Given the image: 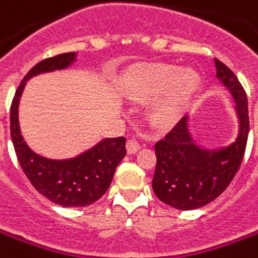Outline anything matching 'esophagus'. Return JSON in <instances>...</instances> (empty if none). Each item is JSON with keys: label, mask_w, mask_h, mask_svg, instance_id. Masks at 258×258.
<instances>
[{"label": "esophagus", "mask_w": 258, "mask_h": 258, "mask_svg": "<svg viewBox=\"0 0 258 258\" xmlns=\"http://www.w3.org/2000/svg\"><path fill=\"white\" fill-rule=\"evenodd\" d=\"M140 148H141V145H140V143L137 141L136 138H130L128 141H127V151H128V154H136V152H138Z\"/></svg>", "instance_id": "34e87169"}]
</instances>
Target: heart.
I'll return each instance as SVG.
<instances>
[{"instance_id": "1", "label": "heart", "mask_w": 258, "mask_h": 258, "mask_svg": "<svg viewBox=\"0 0 258 258\" xmlns=\"http://www.w3.org/2000/svg\"><path fill=\"white\" fill-rule=\"evenodd\" d=\"M199 86V78L194 70H180L178 66L152 63L143 66L130 78V92L138 99L155 100L152 118L159 124H172L179 118L192 94Z\"/></svg>"}]
</instances>
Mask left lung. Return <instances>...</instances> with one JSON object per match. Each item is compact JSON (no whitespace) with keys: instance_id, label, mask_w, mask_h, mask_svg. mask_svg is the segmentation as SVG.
Here are the masks:
<instances>
[{"instance_id":"8db88e82","label":"left lung","mask_w":258,"mask_h":258,"mask_svg":"<svg viewBox=\"0 0 258 258\" xmlns=\"http://www.w3.org/2000/svg\"><path fill=\"white\" fill-rule=\"evenodd\" d=\"M216 76L232 92L237 103L240 134L230 147L208 151L201 150L186 130V117L168 131L155 144L157 166L152 178V189L159 201L179 210L202 208L230 185L244 157L248 137L247 96L237 76L219 59H215Z\"/></svg>"}]
</instances>
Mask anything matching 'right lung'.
<instances>
[{
    "label": "right lung",
    "instance_id": "1",
    "mask_svg": "<svg viewBox=\"0 0 258 258\" xmlns=\"http://www.w3.org/2000/svg\"><path fill=\"white\" fill-rule=\"evenodd\" d=\"M73 60L75 52H69L36 63L21 80L10 114L14 150L26 178L41 195L64 208H82L99 201L110 186L117 165L127 154L124 137L107 138L90 151L68 161L42 158L28 148L18 125V103L25 82L39 73L64 69Z\"/></svg>",
    "mask_w": 258,
    "mask_h": 258
}]
</instances>
